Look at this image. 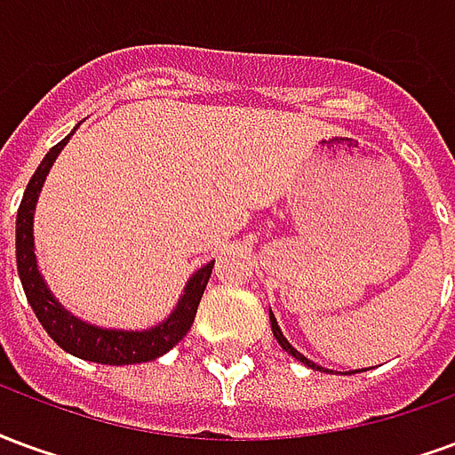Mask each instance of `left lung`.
<instances>
[{
    "label": "left lung",
    "instance_id": "obj_1",
    "mask_svg": "<svg viewBox=\"0 0 455 455\" xmlns=\"http://www.w3.org/2000/svg\"><path fill=\"white\" fill-rule=\"evenodd\" d=\"M270 324H273V334H275L277 343H280V346H283V348H285V351L290 353V355H295L297 361H302V363H305V365H309V368H319V365H315V363L309 361V358H305V355L297 351V348H292V346H290V341H287L285 336H283V331H280V326H277L275 316H270Z\"/></svg>",
    "mask_w": 455,
    "mask_h": 455
}]
</instances>
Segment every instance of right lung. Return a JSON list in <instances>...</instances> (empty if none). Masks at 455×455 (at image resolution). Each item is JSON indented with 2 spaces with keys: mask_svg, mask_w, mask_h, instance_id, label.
<instances>
[{
  "mask_svg": "<svg viewBox=\"0 0 455 455\" xmlns=\"http://www.w3.org/2000/svg\"><path fill=\"white\" fill-rule=\"evenodd\" d=\"M68 139L55 143L53 148L45 153V158L41 160L34 178L28 180V185H26L24 199H21L19 214H16V267H19V277H21V285H24L26 299H28V305H31V309L38 316V322L48 331V336L63 351L73 353L77 358L104 363V365H131V363L153 361V358H158L163 353H168L189 331L214 263H207L204 267H199L188 283V287H185V295L178 302V309L163 324L150 329V331L97 329V326L83 324L75 316L68 315L63 307L55 302L51 290L45 287L44 277H41L38 267H36L34 256L36 199H38V192L44 188L48 170L53 165V160L58 158V153L63 150Z\"/></svg>",
  "mask_w": 455,
  "mask_h": 455,
  "instance_id": "right-lung-1",
  "label": "right lung"
}]
</instances>
